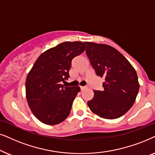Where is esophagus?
Segmentation results:
<instances>
[{"instance_id":"1","label":"esophagus","mask_w":155,"mask_h":155,"mask_svg":"<svg viewBox=\"0 0 155 155\" xmlns=\"http://www.w3.org/2000/svg\"><path fill=\"white\" fill-rule=\"evenodd\" d=\"M87 88V86H80V88H81V91H83Z\"/></svg>"}]
</instances>
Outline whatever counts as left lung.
<instances>
[{
	"label": "left lung",
	"mask_w": 155,
	"mask_h": 155,
	"mask_svg": "<svg viewBox=\"0 0 155 155\" xmlns=\"http://www.w3.org/2000/svg\"><path fill=\"white\" fill-rule=\"evenodd\" d=\"M86 53L97 76L104 77L103 91H94L87 104L90 110L106 119H116L128 111L139 91L137 73L127 59L108 45L86 42Z\"/></svg>",
	"instance_id": "left-lung-1"
}]
</instances>
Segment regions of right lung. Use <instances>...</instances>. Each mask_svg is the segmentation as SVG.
<instances>
[{"label":"right lung","instance_id":"add662e5","mask_svg":"<svg viewBox=\"0 0 155 155\" xmlns=\"http://www.w3.org/2000/svg\"><path fill=\"white\" fill-rule=\"evenodd\" d=\"M81 42H64L38 57L27 76L26 98L33 114L47 125H57L69 116L79 86L61 85L69 77L71 61L85 50Z\"/></svg>","mask_w":155,"mask_h":155}]
</instances>
